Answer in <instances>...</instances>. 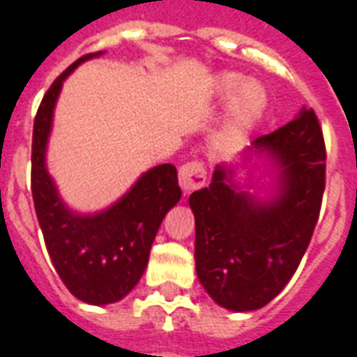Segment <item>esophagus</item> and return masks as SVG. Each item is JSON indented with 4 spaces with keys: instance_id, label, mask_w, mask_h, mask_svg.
Segmentation results:
<instances>
[{
    "instance_id": "obj_1",
    "label": "esophagus",
    "mask_w": 357,
    "mask_h": 357,
    "mask_svg": "<svg viewBox=\"0 0 357 357\" xmlns=\"http://www.w3.org/2000/svg\"><path fill=\"white\" fill-rule=\"evenodd\" d=\"M206 183V168L201 160L183 164L179 168V185L185 193H193Z\"/></svg>"
}]
</instances>
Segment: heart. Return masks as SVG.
<instances>
[{"mask_svg": "<svg viewBox=\"0 0 357 357\" xmlns=\"http://www.w3.org/2000/svg\"><path fill=\"white\" fill-rule=\"evenodd\" d=\"M216 95L220 99H229V124L233 130H247L256 124L268 107V95L256 82H247L241 74L225 73L216 80Z\"/></svg>", "mask_w": 357, "mask_h": 357, "instance_id": "b5f03b06", "label": "heart"}]
</instances>
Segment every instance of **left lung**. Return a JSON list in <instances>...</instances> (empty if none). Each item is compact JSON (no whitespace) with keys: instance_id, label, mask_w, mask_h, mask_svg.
<instances>
[{"instance_id":"1","label":"left lung","mask_w":357,"mask_h":357,"mask_svg":"<svg viewBox=\"0 0 357 357\" xmlns=\"http://www.w3.org/2000/svg\"><path fill=\"white\" fill-rule=\"evenodd\" d=\"M250 151L277 168L271 201L233 185L216 166L208 187L189 197L199 281L225 310L250 312L275 298L314 235L325 191V141L314 109L255 139Z\"/></svg>"}]
</instances>
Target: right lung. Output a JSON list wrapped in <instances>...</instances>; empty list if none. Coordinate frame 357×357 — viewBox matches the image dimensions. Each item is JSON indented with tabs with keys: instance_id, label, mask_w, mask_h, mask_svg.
I'll list each match as a JSON object with an SVG mask.
<instances>
[{
	"instance_id": "add662e5",
	"label": "right lung",
	"mask_w": 357,
	"mask_h": 357,
	"mask_svg": "<svg viewBox=\"0 0 357 357\" xmlns=\"http://www.w3.org/2000/svg\"><path fill=\"white\" fill-rule=\"evenodd\" d=\"M89 53L66 68L43 95L32 133V197L45 247L66 289L93 306L122 300L147 268L149 252L168 210L181 199L174 164L145 172L128 193L97 214H74L59 197L45 166L53 109L66 76L97 57Z\"/></svg>"
}]
</instances>
